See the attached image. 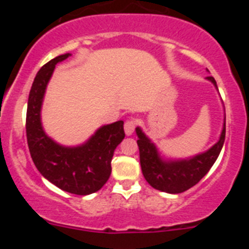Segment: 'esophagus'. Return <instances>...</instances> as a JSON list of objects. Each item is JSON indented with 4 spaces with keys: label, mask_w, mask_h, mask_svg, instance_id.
Instances as JSON below:
<instances>
[{
    "label": "esophagus",
    "mask_w": 249,
    "mask_h": 249,
    "mask_svg": "<svg viewBox=\"0 0 249 249\" xmlns=\"http://www.w3.org/2000/svg\"><path fill=\"white\" fill-rule=\"evenodd\" d=\"M136 126H137V121L136 118H128V120L124 122V132H126L127 136H131L133 132H135Z\"/></svg>",
    "instance_id": "obj_1"
}]
</instances>
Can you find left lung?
<instances>
[{"label": "left lung", "instance_id": "obj_1", "mask_svg": "<svg viewBox=\"0 0 249 249\" xmlns=\"http://www.w3.org/2000/svg\"><path fill=\"white\" fill-rule=\"evenodd\" d=\"M207 78L217 87L212 76ZM136 132L138 136L137 144L140 148L141 168L146 181L153 188L162 192L182 193L198 183L218 158L226 137V117L218 142L207 152L190 160L168 162L162 160L158 156L156 146L146 137L141 128L137 127Z\"/></svg>", "mask_w": 249, "mask_h": 249}]
</instances>
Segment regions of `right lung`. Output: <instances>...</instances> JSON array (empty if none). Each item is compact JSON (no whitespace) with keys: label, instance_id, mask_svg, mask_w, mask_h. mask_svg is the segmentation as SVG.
I'll list each match as a JSON object with an SVG mask.
<instances>
[{"label":"right lung","instance_id":"add662e5","mask_svg":"<svg viewBox=\"0 0 249 249\" xmlns=\"http://www.w3.org/2000/svg\"><path fill=\"white\" fill-rule=\"evenodd\" d=\"M70 56L61 54L43 65L31 87L26 114V136L31 157L39 173L62 191L86 196L97 192L108 181L116 147L124 138L123 121L98 129L89 142L63 147L47 137L41 124V106L56 65Z\"/></svg>","mask_w":249,"mask_h":249}]
</instances>
